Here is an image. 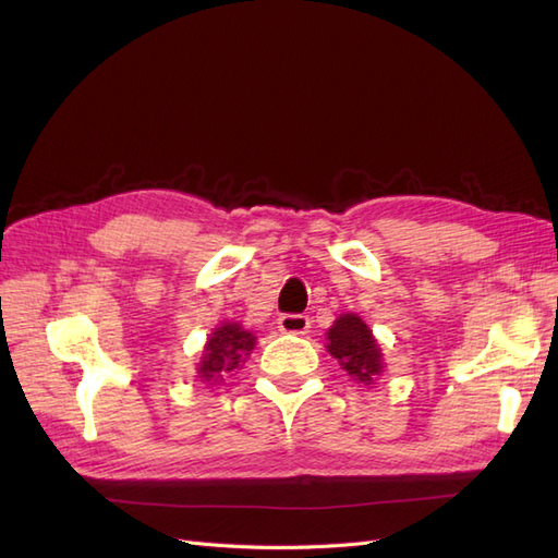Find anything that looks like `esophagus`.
Returning <instances> with one entry per match:
<instances>
[{
  "mask_svg": "<svg viewBox=\"0 0 558 558\" xmlns=\"http://www.w3.org/2000/svg\"><path fill=\"white\" fill-rule=\"evenodd\" d=\"M277 328L286 335H305L312 328V320L305 314H283L277 318Z\"/></svg>",
  "mask_w": 558,
  "mask_h": 558,
  "instance_id": "obj_1",
  "label": "esophagus"
}]
</instances>
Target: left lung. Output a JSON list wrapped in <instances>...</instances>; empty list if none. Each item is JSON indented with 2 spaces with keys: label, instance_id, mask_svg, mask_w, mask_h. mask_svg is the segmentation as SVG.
Instances as JSON below:
<instances>
[{
  "label": "left lung",
  "instance_id": "8db88e82",
  "mask_svg": "<svg viewBox=\"0 0 558 558\" xmlns=\"http://www.w3.org/2000/svg\"><path fill=\"white\" fill-rule=\"evenodd\" d=\"M326 340L328 353L353 381L373 386L384 375L381 344L359 314L347 312L337 316L326 332Z\"/></svg>",
  "mask_w": 558,
  "mask_h": 558
}]
</instances>
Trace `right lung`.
Listing matches in <instances>:
<instances>
[{
    "mask_svg": "<svg viewBox=\"0 0 558 558\" xmlns=\"http://www.w3.org/2000/svg\"><path fill=\"white\" fill-rule=\"evenodd\" d=\"M253 347H256V335L246 330L238 320H223L218 324L205 342L197 363V381L209 386H221L232 373L246 363Z\"/></svg>",
    "mask_w": 558,
    "mask_h": 558,
    "instance_id": "right-lung-1",
    "label": "right lung"
}]
</instances>
